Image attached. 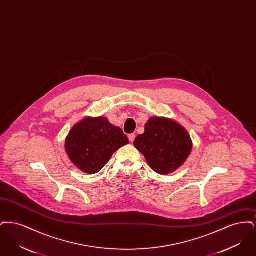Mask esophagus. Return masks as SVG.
<instances>
[{
    "instance_id": "34e87169",
    "label": "esophagus",
    "mask_w": 256,
    "mask_h": 256,
    "mask_svg": "<svg viewBox=\"0 0 256 256\" xmlns=\"http://www.w3.org/2000/svg\"><path fill=\"white\" fill-rule=\"evenodd\" d=\"M134 138H135V134H132L128 135V140H130L132 143L134 142Z\"/></svg>"
}]
</instances>
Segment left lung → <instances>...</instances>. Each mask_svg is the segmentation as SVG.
I'll list each match as a JSON object with an SVG mask.
<instances>
[{"instance_id":"8db88e82","label":"left lung","mask_w":256,"mask_h":256,"mask_svg":"<svg viewBox=\"0 0 256 256\" xmlns=\"http://www.w3.org/2000/svg\"><path fill=\"white\" fill-rule=\"evenodd\" d=\"M134 145L150 167L160 174L178 170L193 148L188 132L180 124L165 117H150L145 124V132L135 138Z\"/></svg>"}]
</instances>
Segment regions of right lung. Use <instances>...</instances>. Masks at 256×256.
<instances>
[{
	"mask_svg": "<svg viewBox=\"0 0 256 256\" xmlns=\"http://www.w3.org/2000/svg\"><path fill=\"white\" fill-rule=\"evenodd\" d=\"M128 144L122 128L104 116H87L76 122L65 139V150L78 170L93 174L102 170L112 154Z\"/></svg>",
	"mask_w": 256,
	"mask_h": 256,
	"instance_id": "right-lung-1",
	"label": "right lung"
}]
</instances>
